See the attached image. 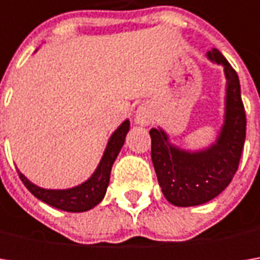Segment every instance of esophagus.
I'll use <instances>...</instances> for the list:
<instances>
[{"instance_id":"obj_1","label":"esophagus","mask_w":260,"mask_h":260,"mask_svg":"<svg viewBox=\"0 0 260 260\" xmlns=\"http://www.w3.org/2000/svg\"><path fill=\"white\" fill-rule=\"evenodd\" d=\"M136 121L137 123H140V124H145V123H147V115H146L145 111H139L137 114H136Z\"/></svg>"}]
</instances>
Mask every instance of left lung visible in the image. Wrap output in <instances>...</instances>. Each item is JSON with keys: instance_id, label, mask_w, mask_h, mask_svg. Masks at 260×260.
<instances>
[{"instance_id": "8db88e82", "label": "left lung", "mask_w": 260, "mask_h": 260, "mask_svg": "<svg viewBox=\"0 0 260 260\" xmlns=\"http://www.w3.org/2000/svg\"><path fill=\"white\" fill-rule=\"evenodd\" d=\"M208 57L224 66L227 79L225 120L215 145L191 153L174 147L160 128L150 130L157 181L166 200L178 207L204 204L220 194L232 182L245 145L246 113L239 76L217 49L208 52Z\"/></svg>"}]
</instances>
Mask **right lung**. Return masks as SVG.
Returning <instances> with one entry per match:
<instances>
[{"instance_id":"obj_1","label":"right lung","mask_w":260,"mask_h":260,"mask_svg":"<svg viewBox=\"0 0 260 260\" xmlns=\"http://www.w3.org/2000/svg\"><path fill=\"white\" fill-rule=\"evenodd\" d=\"M128 128H130V123H128V120H125L110 137L104 156H103L94 175L84 184L78 185L75 188L45 189V188H40L37 185L31 184L24 175L20 172H18V176L25 185V188L35 195L36 198L42 200L46 204L52 205L59 210H63V211H69V213H82L86 210H91L92 207L100 204L101 200L104 198L107 186L110 182L111 168H113V164H114L118 152L124 145L125 135H127Z\"/></svg>"}]
</instances>
